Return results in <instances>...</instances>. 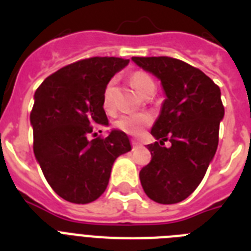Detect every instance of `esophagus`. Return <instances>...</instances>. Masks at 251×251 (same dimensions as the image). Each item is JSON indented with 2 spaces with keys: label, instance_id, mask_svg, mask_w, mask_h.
<instances>
[{
  "label": "esophagus",
  "instance_id": "esophagus-1",
  "mask_svg": "<svg viewBox=\"0 0 251 251\" xmlns=\"http://www.w3.org/2000/svg\"><path fill=\"white\" fill-rule=\"evenodd\" d=\"M131 145H133L134 149H137V147H141V146H142L138 141H131Z\"/></svg>",
  "mask_w": 251,
  "mask_h": 251
}]
</instances>
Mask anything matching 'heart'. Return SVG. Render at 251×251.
Returning <instances> with one entry per match:
<instances>
[{
    "instance_id": "heart-1",
    "label": "heart",
    "mask_w": 251,
    "mask_h": 251,
    "mask_svg": "<svg viewBox=\"0 0 251 251\" xmlns=\"http://www.w3.org/2000/svg\"><path fill=\"white\" fill-rule=\"evenodd\" d=\"M131 83L135 87V90L141 95H143L146 91L149 90L150 87H153L155 83L151 79L149 74L143 72L134 73L131 75ZM113 86L114 80H110L109 83L106 84L104 88V94H102V106L105 110L112 109V96H113ZM151 122V116L147 113H137V114H124L121 117L116 120V126L118 129L125 131L131 135H138L143 131L146 126Z\"/></svg>"
}]
</instances>
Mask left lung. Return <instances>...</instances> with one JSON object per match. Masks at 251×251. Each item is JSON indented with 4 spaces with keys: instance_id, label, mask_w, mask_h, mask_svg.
Returning a JSON list of instances; mask_svg holds the SVG:
<instances>
[{
    "instance_id": "obj_1",
    "label": "left lung",
    "mask_w": 251,
    "mask_h": 251,
    "mask_svg": "<svg viewBox=\"0 0 251 251\" xmlns=\"http://www.w3.org/2000/svg\"><path fill=\"white\" fill-rule=\"evenodd\" d=\"M161 82L165 100L151 134L159 142L147 149L151 161L139 172L150 199L173 204L198 187L214 159L224 117L222 92L199 69L171 57H133ZM171 142L164 148V142Z\"/></svg>"
}]
</instances>
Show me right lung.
Masks as SVG:
<instances>
[{"label": "right lung", "instance_id": "1", "mask_svg": "<svg viewBox=\"0 0 251 251\" xmlns=\"http://www.w3.org/2000/svg\"><path fill=\"white\" fill-rule=\"evenodd\" d=\"M127 64L117 57L78 61L49 75L35 92L29 114L33 153L50 187L68 202L96 201L108 186L114 160L131 150L121 130L88 139L95 127L109 125L104 88Z\"/></svg>", "mask_w": 251, "mask_h": 251}]
</instances>
